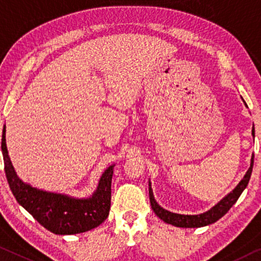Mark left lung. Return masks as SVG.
<instances>
[{
	"mask_svg": "<svg viewBox=\"0 0 261 261\" xmlns=\"http://www.w3.org/2000/svg\"><path fill=\"white\" fill-rule=\"evenodd\" d=\"M244 103H245V106H247L245 101H244ZM252 136L254 138V126L252 127ZM253 159H254V155H252L250 168H248V170L246 171V174L243 177L242 181L238 183V186L236 187L230 194H227L225 197L220 199L215 206H212L211 209L207 210L206 212H203V214H199V215H181V214H175V212H170L166 209H163V207L161 205H159L158 202L155 200L153 189H151V183L149 181V199H150L151 209H153L156 216H158L160 219H162L163 222L177 227H186V228L187 227H190V228L203 227V226L210 225V224H214L217 222L218 219L222 218L223 216L231 209L232 205L237 202L239 196L242 195V192L245 190V188L248 184V181H250L251 178L252 169H253Z\"/></svg>",
	"mask_w": 261,
	"mask_h": 261,
	"instance_id": "1",
	"label": "left lung"
}]
</instances>
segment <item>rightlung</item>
<instances>
[{"label": "right lung", "instance_id": "add662e5", "mask_svg": "<svg viewBox=\"0 0 261 261\" xmlns=\"http://www.w3.org/2000/svg\"><path fill=\"white\" fill-rule=\"evenodd\" d=\"M6 176L15 198L37 222L55 234H77L99 226L108 217L114 164L102 172L98 187L87 198H75L37 189L18 177L8 155L6 125L2 134Z\"/></svg>", "mask_w": 261, "mask_h": 261}]
</instances>
